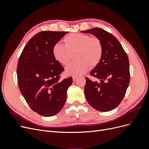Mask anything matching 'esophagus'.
<instances>
[{
    "label": "esophagus",
    "mask_w": 149,
    "mask_h": 149,
    "mask_svg": "<svg viewBox=\"0 0 149 149\" xmlns=\"http://www.w3.org/2000/svg\"><path fill=\"white\" fill-rule=\"evenodd\" d=\"M72 78H73V81H74V80L76 79V76H73V77H72Z\"/></svg>",
    "instance_id": "esophagus-1"
}]
</instances>
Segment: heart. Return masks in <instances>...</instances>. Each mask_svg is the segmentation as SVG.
I'll return each instance as SVG.
<instances>
[{
  "label": "heart",
  "mask_w": 149,
  "mask_h": 149,
  "mask_svg": "<svg viewBox=\"0 0 149 149\" xmlns=\"http://www.w3.org/2000/svg\"><path fill=\"white\" fill-rule=\"evenodd\" d=\"M65 45L56 43L52 48L54 58L62 65H67L72 55L76 61L66 68V73L79 76L86 72L89 67L94 68L100 63L103 55V46L101 40L89 35L74 33L63 38Z\"/></svg>",
  "instance_id": "b5f03b06"
}]
</instances>
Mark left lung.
Here are the masks:
<instances>
[{
  "label": "left lung",
  "instance_id": "obj_1",
  "mask_svg": "<svg viewBox=\"0 0 149 149\" xmlns=\"http://www.w3.org/2000/svg\"><path fill=\"white\" fill-rule=\"evenodd\" d=\"M82 32L95 35L101 40L103 46L102 59L89 74L98 81H93L85 78L86 98L95 109L110 111L119 105L129 86L130 70L127 55L118 40L104 30L96 27Z\"/></svg>",
  "mask_w": 149,
  "mask_h": 149
}]
</instances>
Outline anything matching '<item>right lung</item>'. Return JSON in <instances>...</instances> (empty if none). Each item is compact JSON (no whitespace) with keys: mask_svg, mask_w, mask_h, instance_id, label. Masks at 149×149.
Returning <instances> with one entry per match:
<instances>
[{"mask_svg":"<svg viewBox=\"0 0 149 149\" xmlns=\"http://www.w3.org/2000/svg\"><path fill=\"white\" fill-rule=\"evenodd\" d=\"M66 33L40 31L26 43L18 61L17 81L22 96L31 109L45 117L61 110L73 82L71 77L60 80L65 70L52 53L54 45Z\"/></svg>","mask_w":149,"mask_h":149,"instance_id":"right-lung-1","label":"right lung"}]
</instances>
